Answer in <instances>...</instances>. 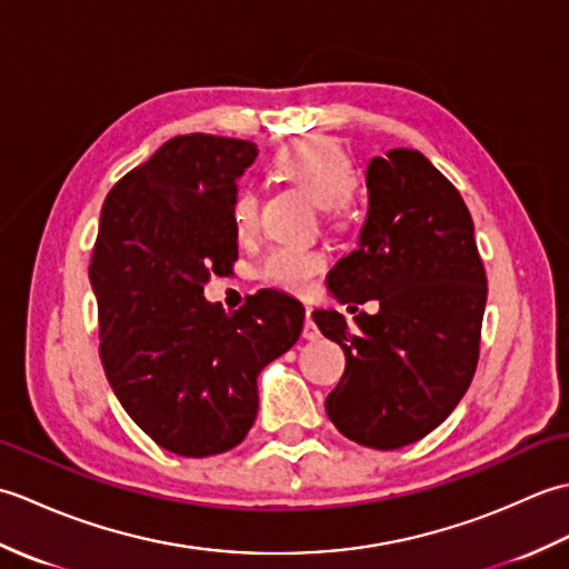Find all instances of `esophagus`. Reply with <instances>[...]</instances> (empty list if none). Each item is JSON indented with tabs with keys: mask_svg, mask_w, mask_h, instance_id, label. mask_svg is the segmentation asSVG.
<instances>
[{
	"mask_svg": "<svg viewBox=\"0 0 569 569\" xmlns=\"http://www.w3.org/2000/svg\"><path fill=\"white\" fill-rule=\"evenodd\" d=\"M303 337L306 340H318L320 337V330H318V325L312 322V308H308L306 310V325H303Z\"/></svg>",
	"mask_w": 569,
	"mask_h": 569,
	"instance_id": "34e87169",
	"label": "esophagus"
}]
</instances>
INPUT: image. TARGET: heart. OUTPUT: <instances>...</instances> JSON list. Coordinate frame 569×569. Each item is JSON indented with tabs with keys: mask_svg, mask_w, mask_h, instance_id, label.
I'll use <instances>...</instances> for the list:
<instances>
[{
	"mask_svg": "<svg viewBox=\"0 0 569 569\" xmlns=\"http://www.w3.org/2000/svg\"><path fill=\"white\" fill-rule=\"evenodd\" d=\"M273 168L291 180L320 208L340 204L355 186V166L340 141L310 134L300 137L276 153ZM232 222L237 234L249 237L259 222V198L251 186H239L232 198ZM325 269V257L310 247H276L261 266V278L273 288L306 293L312 278Z\"/></svg>",
	"mask_w": 569,
	"mask_h": 569,
	"instance_id": "1",
	"label": "heart"
}]
</instances>
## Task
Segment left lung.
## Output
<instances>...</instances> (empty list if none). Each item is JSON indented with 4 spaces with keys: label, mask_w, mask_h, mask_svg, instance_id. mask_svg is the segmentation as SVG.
I'll use <instances>...</instances> for the list:
<instances>
[{
    "label": "left lung",
    "mask_w": 569,
    "mask_h": 569,
    "mask_svg": "<svg viewBox=\"0 0 569 569\" xmlns=\"http://www.w3.org/2000/svg\"><path fill=\"white\" fill-rule=\"evenodd\" d=\"M367 190L357 249L335 263L328 288L340 303L379 300V312L355 316L357 330L332 308L312 320L347 361L325 401L335 428L398 450L438 428L469 389L487 276L465 200L420 151L373 156Z\"/></svg>",
    "instance_id": "obj_1"
}]
</instances>
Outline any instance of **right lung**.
<instances>
[{
    "instance_id": "obj_1",
    "label": "right lung",
    "mask_w": 569,
    "mask_h": 569,
    "mask_svg": "<svg viewBox=\"0 0 569 569\" xmlns=\"http://www.w3.org/2000/svg\"><path fill=\"white\" fill-rule=\"evenodd\" d=\"M251 141L186 134L110 190L90 261L100 357L129 418L180 457H212L247 438L257 379L303 332L306 308L259 291L224 312L204 300L237 261L232 198L257 159Z\"/></svg>"
}]
</instances>
